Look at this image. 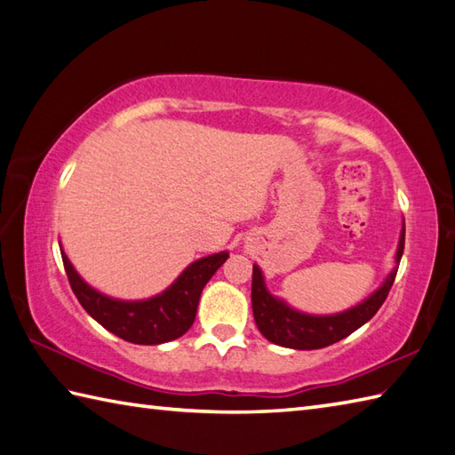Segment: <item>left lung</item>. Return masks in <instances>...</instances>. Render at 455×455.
<instances>
[{
	"instance_id": "left-lung-1",
	"label": "left lung",
	"mask_w": 455,
	"mask_h": 455,
	"mask_svg": "<svg viewBox=\"0 0 455 455\" xmlns=\"http://www.w3.org/2000/svg\"><path fill=\"white\" fill-rule=\"evenodd\" d=\"M404 250V225L399 236L397 254H395V267L379 289L363 299L347 311L336 315H307L289 307L283 299H279L267 291L264 274L256 264L252 267V311L258 331L262 332L269 342L293 350H318L326 347L342 338L350 336L357 328L363 326L370 318L379 311L389 295V289L397 275L399 262Z\"/></svg>"
}]
</instances>
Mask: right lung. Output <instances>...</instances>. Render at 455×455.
<instances>
[{
    "label": "right lung",
    "instance_id": "add662e5",
    "mask_svg": "<svg viewBox=\"0 0 455 455\" xmlns=\"http://www.w3.org/2000/svg\"><path fill=\"white\" fill-rule=\"evenodd\" d=\"M60 252L68 282L85 313L115 336L144 346L176 340L189 331L196 321L203 287L228 258V252H219L196 259L162 293L142 301H121L85 283L64 250Z\"/></svg>",
    "mask_w": 455,
    "mask_h": 455
}]
</instances>
